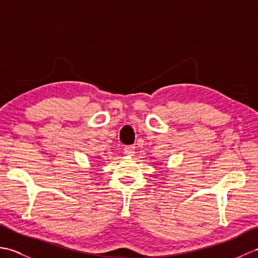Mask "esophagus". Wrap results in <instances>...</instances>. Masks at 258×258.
I'll list each match as a JSON object with an SVG mask.
<instances>
[{
    "label": "esophagus",
    "instance_id": "34e87169",
    "mask_svg": "<svg viewBox=\"0 0 258 258\" xmlns=\"http://www.w3.org/2000/svg\"><path fill=\"white\" fill-rule=\"evenodd\" d=\"M124 153L126 155H133L135 153V147L133 145H127L124 147Z\"/></svg>",
    "mask_w": 258,
    "mask_h": 258
}]
</instances>
